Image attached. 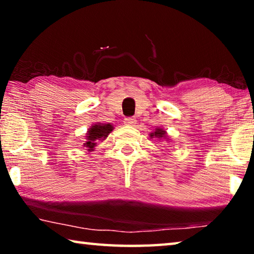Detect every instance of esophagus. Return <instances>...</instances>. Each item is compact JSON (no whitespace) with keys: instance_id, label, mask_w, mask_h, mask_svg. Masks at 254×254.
<instances>
[{"instance_id":"1","label":"esophagus","mask_w":254,"mask_h":254,"mask_svg":"<svg viewBox=\"0 0 254 254\" xmlns=\"http://www.w3.org/2000/svg\"><path fill=\"white\" fill-rule=\"evenodd\" d=\"M136 122V120L134 118H127L124 119V124H127V126H133Z\"/></svg>"}]
</instances>
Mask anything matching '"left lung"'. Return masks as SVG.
Instances as JSON below:
<instances>
[{"label":"left lung","instance_id":"left-lung-1","mask_svg":"<svg viewBox=\"0 0 254 254\" xmlns=\"http://www.w3.org/2000/svg\"><path fill=\"white\" fill-rule=\"evenodd\" d=\"M157 136V137H162L163 135H165V132H163L162 130H160V128H157L156 132L154 133H151V136Z\"/></svg>","mask_w":254,"mask_h":254}]
</instances>
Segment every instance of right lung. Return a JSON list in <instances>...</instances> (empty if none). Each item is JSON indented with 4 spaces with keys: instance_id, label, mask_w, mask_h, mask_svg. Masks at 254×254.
I'll list each match as a JSON object with an SVG mask.
<instances>
[{
    "instance_id": "obj_1",
    "label": "right lung",
    "mask_w": 254,
    "mask_h": 254,
    "mask_svg": "<svg viewBox=\"0 0 254 254\" xmlns=\"http://www.w3.org/2000/svg\"><path fill=\"white\" fill-rule=\"evenodd\" d=\"M112 130H113V127L111 124H95L88 131L87 141L84 145L87 147L88 150H93L98 141L104 140Z\"/></svg>"
}]
</instances>
